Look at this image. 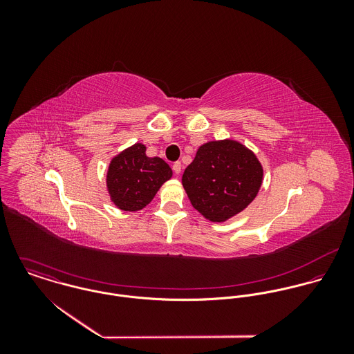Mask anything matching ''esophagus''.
<instances>
[{
  "mask_svg": "<svg viewBox=\"0 0 354 354\" xmlns=\"http://www.w3.org/2000/svg\"><path fill=\"white\" fill-rule=\"evenodd\" d=\"M173 171L176 174H180L181 173V162H174L173 163Z\"/></svg>",
  "mask_w": 354,
  "mask_h": 354,
  "instance_id": "34e87169",
  "label": "esophagus"
}]
</instances>
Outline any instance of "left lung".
I'll list each match as a JSON object with an SVG mask.
<instances>
[{"instance_id": "1", "label": "left lung", "mask_w": 354, "mask_h": 354, "mask_svg": "<svg viewBox=\"0 0 354 354\" xmlns=\"http://www.w3.org/2000/svg\"><path fill=\"white\" fill-rule=\"evenodd\" d=\"M263 166L252 150L233 139L202 145L183 174V187L203 216L226 222L244 211L263 184Z\"/></svg>"}]
</instances>
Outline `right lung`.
<instances>
[{
  "label": "right lung",
  "instance_id": "right-lung-1",
  "mask_svg": "<svg viewBox=\"0 0 354 354\" xmlns=\"http://www.w3.org/2000/svg\"><path fill=\"white\" fill-rule=\"evenodd\" d=\"M173 170L159 156L146 155V146L135 143L111 158L106 173L110 201L122 211H139L151 202Z\"/></svg>",
  "mask_w": 354,
  "mask_h": 354
}]
</instances>
